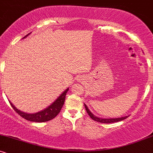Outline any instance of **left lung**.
<instances>
[{
    "label": "left lung",
    "instance_id": "left-lung-1",
    "mask_svg": "<svg viewBox=\"0 0 153 153\" xmlns=\"http://www.w3.org/2000/svg\"><path fill=\"white\" fill-rule=\"evenodd\" d=\"M84 105H85V109H86V111L87 113L88 114V115L90 116V117L91 119H93V120L96 121V122H101V123H104V124H109V123H114V122H119V121H122L124 120V119H127V117H129V116H126V117H119V118H110V119H108V118H102V117H96V116H95L94 114L92 113V112L91 111L90 109H89L88 108L87 105L85 104V103H84Z\"/></svg>",
    "mask_w": 153,
    "mask_h": 153
}]
</instances>
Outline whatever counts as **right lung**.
Segmentation results:
<instances>
[{
    "instance_id": "add662e5",
    "label": "right lung",
    "mask_w": 153,
    "mask_h": 153,
    "mask_svg": "<svg viewBox=\"0 0 153 153\" xmlns=\"http://www.w3.org/2000/svg\"><path fill=\"white\" fill-rule=\"evenodd\" d=\"M30 34L31 33L28 34L23 39L26 38V36H29ZM68 90H69V88H68L66 90H65V91H63L62 94L59 95V97L57 98V99H56L53 103H51L50 106H47V108H45V109L40 111L39 112H36V113L34 114L26 113V112L20 111L18 109L13 103L10 102V101L9 102L10 103V105H11V106L13 107V109L16 111V112H17L21 117L26 119V120L34 122H45L54 119V117L59 113L63 104H64L65 100L66 94L68 91Z\"/></svg>"
}]
</instances>
